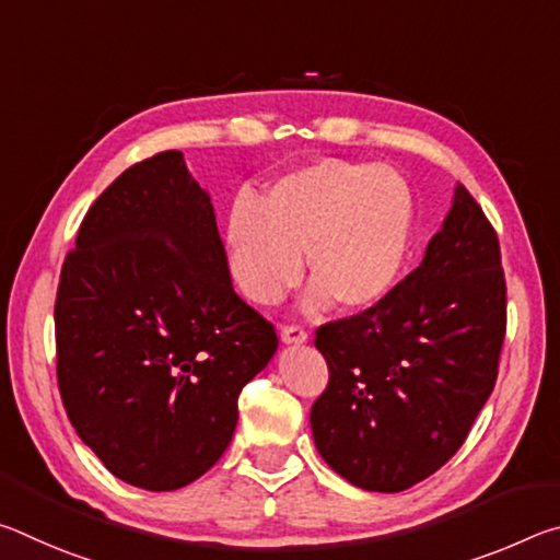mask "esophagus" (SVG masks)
<instances>
[{"label":"esophagus","instance_id":"34e87169","mask_svg":"<svg viewBox=\"0 0 560 560\" xmlns=\"http://www.w3.org/2000/svg\"><path fill=\"white\" fill-rule=\"evenodd\" d=\"M308 340V334L301 326H283L281 328V343L287 346H301Z\"/></svg>","mask_w":560,"mask_h":560}]
</instances>
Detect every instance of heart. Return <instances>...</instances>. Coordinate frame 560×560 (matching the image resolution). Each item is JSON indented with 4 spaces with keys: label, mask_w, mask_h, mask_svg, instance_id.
<instances>
[{
    "label": "heart",
    "mask_w": 560,
    "mask_h": 560,
    "mask_svg": "<svg viewBox=\"0 0 560 560\" xmlns=\"http://www.w3.org/2000/svg\"><path fill=\"white\" fill-rule=\"evenodd\" d=\"M417 205L410 183L390 165L318 160L240 200L226 220L232 279L257 306H277L303 277L308 308L336 301L368 311L390 296L410 259Z\"/></svg>",
    "instance_id": "1"
}]
</instances>
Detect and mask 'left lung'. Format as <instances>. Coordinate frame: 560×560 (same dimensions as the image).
Here are the masks:
<instances>
[{"label":"left lung","mask_w":560,"mask_h":560,"mask_svg":"<svg viewBox=\"0 0 560 560\" xmlns=\"http://www.w3.org/2000/svg\"><path fill=\"white\" fill-rule=\"evenodd\" d=\"M506 281L494 226L457 185L420 267L363 314L316 330L328 387L311 432L368 491L410 489L454 457L497 383Z\"/></svg>","instance_id":"8db88e82"}]
</instances>
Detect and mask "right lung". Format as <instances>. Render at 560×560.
I'll return each mask as SVG.
<instances>
[{
    "mask_svg": "<svg viewBox=\"0 0 560 560\" xmlns=\"http://www.w3.org/2000/svg\"><path fill=\"white\" fill-rule=\"evenodd\" d=\"M66 415L110 474L173 491L230 447L242 387L279 338L236 296L210 195L179 150L113 179L56 291Z\"/></svg>",
    "mask_w": 560,
    "mask_h": 560,
    "instance_id": "1",
    "label": "right lung"
}]
</instances>
